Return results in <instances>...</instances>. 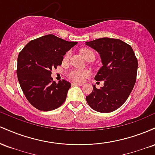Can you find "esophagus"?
<instances>
[{"label": "esophagus", "instance_id": "34e87169", "mask_svg": "<svg viewBox=\"0 0 155 155\" xmlns=\"http://www.w3.org/2000/svg\"><path fill=\"white\" fill-rule=\"evenodd\" d=\"M72 84L73 85H79V86H82L83 84L82 83H78V82H73Z\"/></svg>", "mask_w": 155, "mask_h": 155}]
</instances>
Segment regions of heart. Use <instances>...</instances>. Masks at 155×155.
<instances>
[{"mask_svg":"<svg viewBox=\"0 0 155 155\" xmlns=\"http://www.w3.org/2000/svg\"><path fill=\"white\" fill-rule=\"evenodd\" d=\"M81 54L84 58L86 60H87L90 57H94L95 58V54L92 50L89 49H84L81 51ZM71 51H68L65 53V55L63 57V60L64 61H67L70 58ZM90 76V71L87 70H80V69H71L70 71H68L67 73V76L70 79L74 80L76 81H83L84 80L86 79L87 77Z\"/></svg>","mask_w":155,"mask_h":155,"instance_id":"b5f03b06","label":"heart"}]
</instances>
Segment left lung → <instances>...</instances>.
Here are the masks:
<instances>
[{
    "instance_id": "1",
    "label": "left lung",
    "mask_w": 155,
    "mask_h": 155,
    "mask_svg": "<svg viewBox=\"0 0 155 155\" xmlns=\"http://www.w3.org/2000/svg\"><path fill=\"white\" fill-rule=\"evenodd\" d=\"M100 54L103 66L95 76L104 87L86 97L92 109L101 113L117 110L128 98L136 81L138 60L130 45L117 38H102L86 42Z\"/></svg>"
}]
</instances>
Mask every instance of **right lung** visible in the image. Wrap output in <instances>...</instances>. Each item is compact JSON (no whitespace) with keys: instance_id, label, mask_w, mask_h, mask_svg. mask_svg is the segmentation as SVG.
Returning a JSON list of instances; mask_svg holds the SVG:
<instances>
[{"instance_id":"right-lung-1","label":"right lung","mask_w":155,"mask_h":155,"mask_svg":"<svg viewBox=\"0 0 155 155\" xmlns=\"http://www.w3.org/2000/svg\"><path fill=\"white\" fill-rule=\"evenodd\" d=\"M76 44L49 34L31 41L19 53L18 81L27 100L35 108L49 111L65 102L71 84L64 79L57 84L51 71L61 65L63 55Z\"/></svg>"}]
</instances>
